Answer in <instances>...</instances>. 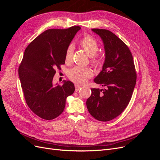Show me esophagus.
I'll use <instances>...</instances> for the list:
<instances>
[{
  "label": "esophagus",
  "mask_w": 160,
  "mask_h": 160,
  "mask_svg": "<svg viewBox=\"0 0 160 160\" xmlns=\"http://www.w3.org/2000/svg\"><path fill=\"white\" fill-rule=\"evenodd\" d=\"M75 91H77L79 90V89L81 88V86H80L79 85H75Z\"/></svg>",
  "instance_id": "obj_1"
}]
</instances>
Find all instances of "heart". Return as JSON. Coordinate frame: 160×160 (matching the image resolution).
Masks as SVG:
<instances>
[{
  "mask_svg": "<svg viewBox=\"0 0 160 160\" xmlns=\"http://www.w3.org/2000/svg\"><path fill=\"white\" fill-rule=\"evenodd\" d=\"M79 45L82 49L91 57V64L95 68H100L103 65V58L99 54H98L99 51V45L97 41L89 35L85 36L79 42ZM74 47L72 45H69L67 48L65 55V59L67 63H71L73 57ZM93 75L92 71L88 67H75L69 70L68 77L71 81L75 83L82 85Z\"/></svg>",
  "mask_w": 160,
  "mask_h": 160,
  "instance_id": "b5f03b06",
  "label": "heart"
}]
</instances>
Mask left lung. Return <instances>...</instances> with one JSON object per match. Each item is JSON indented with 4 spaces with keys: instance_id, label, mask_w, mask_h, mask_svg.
Instances as JSON below:
<instances>
[{
    "instance_id": "8db88e82",
    "label": "left lung",
    "mask_w": 160,
    "mask_h": 160,
    "mask_svg": "<svg viewBox=\"0 0 160 160\" xmlns=\"http://www.w3.org/2000/svg\"><path fill=\"white\" fill-rule=\"evenodd\" d=\"M104 43L105 60L94 79L103 89L91 88L86 105L97 120L109 122L122 113L132 98L137 74L133 56L125 43L110 31L93 28Z\"/></svg>"
}]
</instances>
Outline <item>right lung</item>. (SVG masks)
Masks as SVG:
<instances>
[{
    "label": "right lung",
    "instance_id": "1",
    "mask_svg": "<svg viewBox=\"0 0 160 160\" xmlns=\"http://www.w3.org/2000/svg\"><path fill=\"white\" fill-rule=\"evenodd\" d=\"M73 26L66 29H48L27 46L18 67V76L28 107L38 117L51 120L59 116L66 98L75 91L72 82L53 86L56 69L65 64V55L77 32Z\"/></svg>",
    "mask_w": 160,
    "mask_h": 160
}]
</instances>
